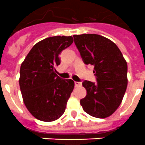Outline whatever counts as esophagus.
<instances>
[{
	"instance_id": "obj_1",
	"label": "esophagus",
	"mask_w": 145,
	"mask_h": 145,
	"mask_svg": "<svg viewBox=\"0 0 145 145\" xmlns=\"http://www.w3.org/2000/svg\"><path fill=\"white\" fill-rule=\"evenodd\" d=\"M75 86H81V83H80V82L75 81Z\"/></svg>"
}]
</instances>
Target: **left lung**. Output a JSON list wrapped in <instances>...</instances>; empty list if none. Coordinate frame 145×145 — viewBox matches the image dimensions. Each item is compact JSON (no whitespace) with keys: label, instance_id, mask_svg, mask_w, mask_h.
<instances>
[{"label":"left lung","instance_id":"left-lung-1","mask_svg":"<svg viewBox=\"0 0 145 145\" xmlns=\"http://www.w3.org/2000/svg\"><path fill=\"white\" fill-rule=\"evenodd\" d=\"M73 38L84 63L94 66L97 80L83 82L87 94L80 105L93 117H109L118 108L127 88V62L116 43L105 37L83 34Z\"/></svg>","mask_w":145,"mask_h":145}]
</instances>
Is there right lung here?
Returning <instances> with one entry per match:
<instances>
[{"mask_svg": "<svg viewBox=\"0 0 145 145\" xmlns=\"http://www.w3.org/2000/svg\"><path fill=\"white\" fill-rule=\"evenodd\" d=\"M72 43V36L45 38L34 45L22 63L19 83L23 102L38 120L52 122L65 112L75 83L60 78L55 67L60 64L61 51Z\"/></svg>", "mask_w": 145, "mask_h": 145, "instance_id": "obj_1", "label": "right lung"}]
</instances>
